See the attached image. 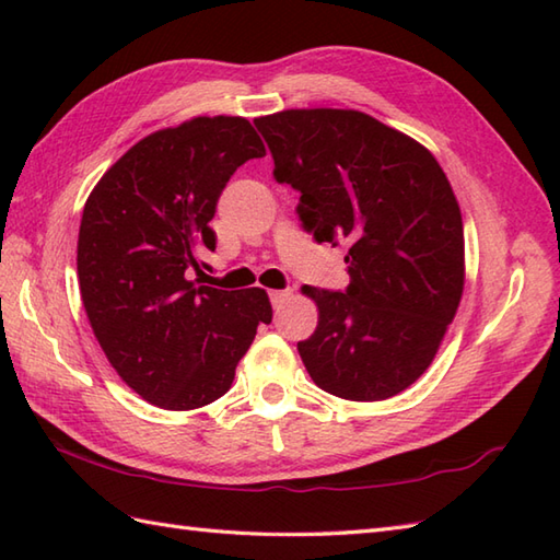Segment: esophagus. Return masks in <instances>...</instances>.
<instances>
[{"instance_id": "34e87169", "label": "esophagus", "mask_w": 560, "mask_h": 560, "mask_svg": "<svg viewBox=\"0 0 560 560\" xmlns=\"http://www.w3.org/2000/svg\"><path fill=\"white\" fill-rule=\"evenodd\" d=\"M291 295H293V293H291L289 289H287V291H269V301H271L273 307H281L283 303H287V301L291 299Z\"/></svg>"}]
</instances>
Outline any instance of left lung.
Masks as SVG:
<instances>
[{
  "instance_id": "8db88e82",
  "label": "left lung",
  "mask_w": 560,
  "mask_h": 560,
  "mask_svg": "<svg viewBox=\"0 0 560 560\" xmlns=\"http://www.w3.org/2000/svg\"><path fill=\"white\" fill-rule=\"evenodd\" d=\"M273 177L301 192L317 243H347V291L303 287L317 329L299 341L313 383L351 401H383L419 380L464 291L457 197L435 156L361 110L295 108L255 120Z\"/></svg>"
}]
</instances>
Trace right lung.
Returning <instances> with one entry per match:
<instances>
[{"label":"right lung","instance_id":"obj_1","mask_svg":"<svg viewBox=\"0 0 560 560\" xmlns=\"http://www.w3.org/2000/svg\"><path fill=\"white\" fill-rule=\"evenodd\" d=\"M267 153L245 117H192L122 153L83 207L81 301L105 359L141 399L168 411L207 407L271 323L265 289L199 283L209 221L231 175Z\"/></svg>","mask_w":560,"mask_h":560}]
</instances>
